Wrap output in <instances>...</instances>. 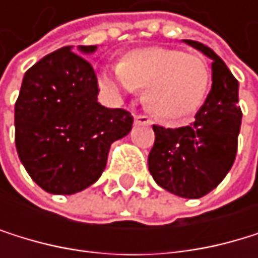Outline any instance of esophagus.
I'll use <instances>...</instances> for the list:
<instances>
[{
    "instance_id": "obj_1",
    "label": "esophagus",
    "mask_w": 258,
    "mask_h": 258,
    "mask_svg": "<svg viewBox=\"0 0 258 258\" xmlns=\"http://www.w3.org/2000/svg\"><path fill=\"white\" fill-rule=\"evenodd\" d=\"M135 122L142 125H152V119L148 116H135Z\"/></svg>"
}]
</instances>
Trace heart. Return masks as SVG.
<instances>
[{
  "label": "heart",
  "instance_id": "heart-1",
  "mask_svg": "<svg viewBox=\"0 0 258 258\" xmlns=\"http://www.w3.org/2000/svg\"><path fill=\"white\" fill-rule=\"evenodd\" d=\"M102 85L111 94L144 88V103L155 116L179 122L194 116L209 88V68L194 54L172 47H142L119 66L105 69Z\"/></svg>",
  "mask_w": 258,
  "mask_h": 258
}]
</instances>
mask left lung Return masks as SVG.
<instances>
[{
	"label": "left lung",
	"instance_id": "1",
	"mask_svg": "<svg viewBox=\"0 0 258 258\" xmlns=\"http://www.w3.org/2000/svg\"><path fill=\"white\" fill-rule=\"evenodd\" d=\"M182 41L212 60V88L194 123L181 128L153 125L155 145L148 155V170L164 190L197 200L214 190L231 170L241 110L238 82L226 63L206 44Z\"/></svg>",
	"mask_w": 258,
	"mask_h": 258
}]
</instances>
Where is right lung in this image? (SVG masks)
<instances>
[{
    "label": "right lung",
    "instance_id": "right-lung-1",
    "mask_svg": "<svg viewBox=\"0 0 258 258\" xmlns=\"http://www.w3.org/2000/svg\"><path fill=\"white\" fill-rule=\"evenodd\" d=\"M97 46H64L29 68L15 103V145L26 172L43 190L73 195L93 185L114 141L133 116L97 102L91 55Z\"/></svg>",
    "mask_w": 258,
    "mask_h": 258
}]
</instances>
